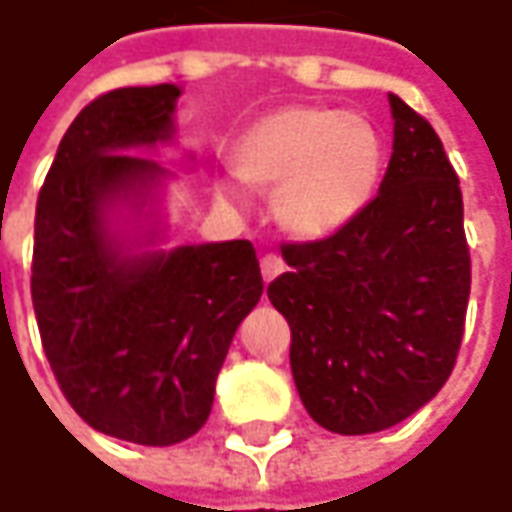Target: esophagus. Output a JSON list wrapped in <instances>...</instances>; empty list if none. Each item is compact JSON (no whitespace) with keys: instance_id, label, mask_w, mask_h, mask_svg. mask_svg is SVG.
Returning <instances> with one entry per match:
<instances>
[{"instance_id":"1","label":"esophagus","mask_w":512,"mask_h":512,"mask_svg":"<svg viewBox=\"0 0 512 512\" xmlns=\"http://www.w3.org/2000/svg\"><path fill=\"white\" fill-rule=\"evenodd\" d=\"M283 271H286V262H283L280 256H274V253L262 256V277H265V283L277 280V277H280Z\"/></svg>"}]
</instances>
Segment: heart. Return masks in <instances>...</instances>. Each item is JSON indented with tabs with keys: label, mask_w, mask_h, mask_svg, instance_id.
I'll use <instances>...</instances> for the list:
<instances>
[{
	"label": "heart",
	"mask_w": 512,
	"mask_h": 512,
	"mask_svg": "<svg viewBox=\"0 0 512 512\" xmlns=\"http://www.w3.org/2000/svg\"><path fill=\"white\" fill-rule=\"evenodd\" d=\"M232 170L241 182L274 191V215L288 235L324 241L371 203L383 173V141L362 114L283 105L244 129Z\"/></svg>",
	"instance_id": "1"
}]
</instances>
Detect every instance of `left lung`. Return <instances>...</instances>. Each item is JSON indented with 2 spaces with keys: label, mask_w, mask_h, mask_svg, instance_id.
Listing matches in <instances>:
<instances>
[{
  "label": "left lung",
  "mask_w": 512,
  "mask_h": 512,
  "mask_svg": "<svg viewBox=\"0 0 512 512\" xmlns=\"http://www.w3.org/2000/svg\"><path fill=\"white\" fill-rule=\"evenodd\" d=\"M392 159L342 232L286 244L268 297L291 327V374L321 427H395L445 386L463 339L472 265L460 179L433 126L389 94Z\"/></svg>",
  "instance_id": "left-lung-1"
}]
</instances>
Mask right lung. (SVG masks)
<instances>
[{"mask_svg": "<svg viewBox=\"0 0 512 512\" xmlns=\"http://www.w3.org/2000/svg\"><path fill=\"white\" fill-rule=\"evenodd\" d=\"M179 96L117 88L85 105L34 215V318L64 398L99 433L159 448L206 424L232 336L265 288L244 238L167 247L176 173L144 153L173 144Z\"/></svg>", "mask_w": 512, "mask_h": 512, "instance_id": "obj_1", "label": "right lung"}]
</instances>
